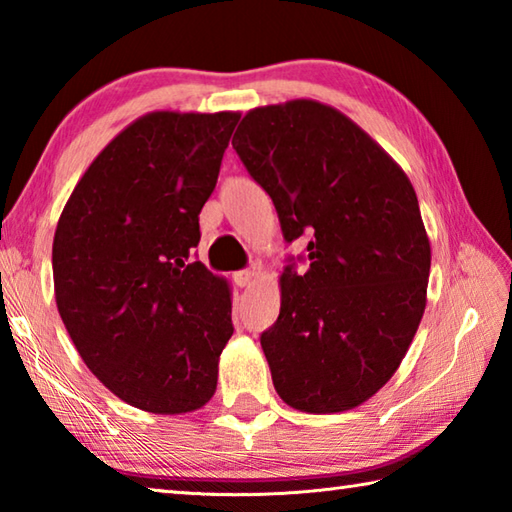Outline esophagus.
<instances>
[{"instance_id": "obj_1", "label": "esophagus", "mask_w": 512, "mask_h": 512, "mask_svg": "<svg viewBox=\"0 0 512 512\" xmlns=\"http://www.w3.org/2000/svg\"><path fill=\"white\" fill-rule=\"evenodd\" d=\"M253 277H255L253 271H239V273L232 275V280H235L237 286H248L250 282H253Z\"/></svg>"}]
</instances>
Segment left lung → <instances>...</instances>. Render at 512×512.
<instances>
[{
	"label": "left lung",
	"mask_w": 512,
	"mask_h": 512,
	"mask_svg": "<svg viewBox=\"0 0 512 512\" xmlns=\"http://www.w3.org/2000/svg\"><path fill=\"white\" fill-rule=\"evenodd\" d=\"M309 268L280 277V318L262 333L275 392L300 412L369 401L410 349L432 250L410 179L342 111L318 100L255 107L232 136Z\"/></svg>",
	"instance_id": "obj_1"
}]
</instances>
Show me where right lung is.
<instances>
[{"mask_svg":"<svg viewBox=\"0 0 512 512\" xmlns=\"http://www.w3.org/2000/svg\"><path fill=\"white\" fill-rule=\"evenodd\" d=\"M239 111H150L82 174L53 237L55 304L80 358L120 401L201 410L232 336L226 277L190 250Z\"/></svg>","mask_w":512,"mask_h":512,"instance_id":"add662e5","label":"right lung"}]
</instances>
